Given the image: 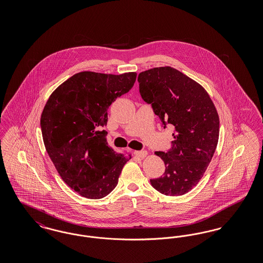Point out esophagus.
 Returning <instances> with one entry per match:
<instances>
[{
	"label": "esophagus",
	"instance_id": "esophagus-1",
	"mask_svg": "<svg viewBox=\"0 0 263 263\" xmlns=\"http://www.w3.org/2000/svg\"><path fill=\"white\" fill-rule=\"evenodd\" d=\"M134 154L136 155V157L140 158V159H144L148 155L147 151H136Z\"/></svg>",
	"mask_w": 263,
	"mask_h": 263
}]
</instances>
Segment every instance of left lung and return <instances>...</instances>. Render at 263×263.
Segmentation results:
<instances>
[{
    "mask_svg": "<svg viewBox=\"0 0 263 263\" xmlns=\"http://www.w3.org/2000/svg\"><path fill=\"white\" fill-rule=\"evenodd\" d=\"M139 91L152 105L163 128L175 127L172 148L156 152L164 163L163 176L152 186L167 196L187 193L199 182L217 148L220 121L207 91L172 67L154 68L138 76Z\"/></svg>",
    "mask_w": 263,
    "mask_h": 263,
    "instance_id": "8db88e82",
    "label": "left lung"
}]
</instances>
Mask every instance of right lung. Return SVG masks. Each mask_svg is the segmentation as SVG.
Wrapping results in <instances>:
<instances>
[{
  "instance_id": "obj_1",
  "label": "right lung",
  "mask_w": 263,
  "mask_h": 263,
  "mask_svg": "<svg viewBox=\"0 0 263 263\" xmlns=\"http://www.w3.org/2000/svg\"><path fill=\"white\" fill-rule=\"evenodd\" d=\"M136 76L78 73L56 88L44 106L40 127L46 151L65 183L83 197L108 195L131 159L108 147L104 127L108 107L132 88Z\"/></svg>"
}]
</instances>
